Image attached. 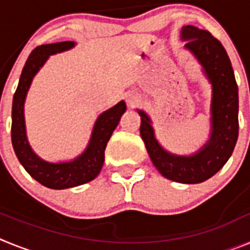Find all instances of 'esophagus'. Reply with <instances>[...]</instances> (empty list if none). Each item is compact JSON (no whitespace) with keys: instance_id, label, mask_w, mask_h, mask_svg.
<instances>
[{"instance_id":"34e87169","label":"esophagus","mask_w":250,"mask_h":250,"mask_svg":"<svg viewBox=\"0 0 250 250\" xmlns=\"http://www.w3.org/2000/svg\"><path fill=\"white\" fill-rule=\"evenodd\" d=\"M138 103V96L134 94H129L126 95V104L129 107H132V106L135 105V104Z\"/></svg>"}]
</instances>
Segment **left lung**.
Here are the masks:
<instances>
[{"label":"left lung","mask_w":250,"mask_h":250,"mask_svg":"<svg viewBox=\"0 0 250 250\" xmlns=\"http://www.w3.org/2000/svg\"><path fill=\"white\" fill-rule=\"evenodd\" d=\"M185 48L190 51L203 66L211 83L210 138L195 154L175 155L167 151L156 140L151 120L143 110L140 135L152 164L169 180L183 184H198L208 180L224 167L237 144L238 86L227 51L209 31L188 25L182 28Z\"/></svg>","instance_id":"obj_1"}]
</instances>
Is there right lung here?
Wrapping results in <instances>:
<instances>
[{
	"label": "right lung",
	"mask_w": 250,
	"mask_h": 250,
	"mask_svg": "<svg viewBox=\"0 0 250 250\" xmlns=\"http://www.w3.org/2000/svg\"><path fill=\"white\" fill-rule=\"evenodd\" d=\"M74 46V41L37 46L31 52L23 66L19 86L13 95L11 139L15 154L26 171L40 184L50 189H67L83 185L94 180L99 175L105 160L107 141L111 138L115 127L118 126L121 115L126 111V104L124 101H120L112 106L111 109L104 111L95 123L86 150L74 160L65 163H48L35 154L26 136L23 115L26 95L35 75L40 71V68L42 67L48 57L70 50Z\"/></svg>",
	"instance_id": "add662e5"
}]
</instances>
